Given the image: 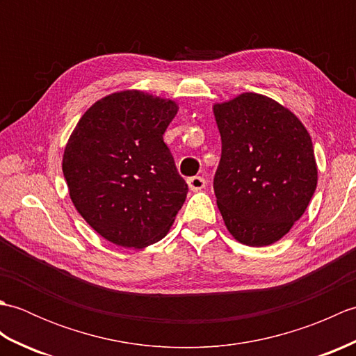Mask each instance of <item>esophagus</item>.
Returning a JSON list of instances; mask_svg holds the SVG:
<instances>
[{"instance_id": "1", "label": "esophagus", "mask_w": 356, "mask_h": 356, "mask_svg": "<svg viewBox=\"0 0 356 356\" xmlns=\"http://www.w3.org/2000/svg\"><path fill=\"white\" fill-rule=\"evenodd\" d=\"M186 182H188V186H190L191 191H199V190H203V188L207 186V180L203 179L202 176L190 177L186 180Z\"/></svg>"}]
</instances>
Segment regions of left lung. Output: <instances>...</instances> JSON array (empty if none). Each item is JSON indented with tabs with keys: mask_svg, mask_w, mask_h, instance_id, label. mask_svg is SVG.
<instances>
[{
	"mask_svg": "<svg viewBox=\"0 0 356 356\" xmlns=\"http://www.w3.org/2000/svg\"><path fill=\"white\" fill-rule=\"evenodd\" d=\"M222 157L214 193L240 243H275L303 216L316 188L314 145L283 105L257 93L214 105Z\"/></svg>",
	"mask_w": 356,
	"mask_h": 356,
	"instance_id": "left-lung-1",
	"label": "left lung"
}]
</instances>
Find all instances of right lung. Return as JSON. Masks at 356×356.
<instances>
[{
    "instance_id": "right-lung-1",
    "label": "right lung",
    "mask_w": 356,
    "mask_h": 356,
    "mask_svg": "<svg viewBox=\"0 0 356 356\" xmlns=\"http://www.w3.org/2000/svg\"><path fill=\"white\" fill-rule=\"evenodd\" d=\"M177 105L138 90L90 107L72 133L63 172L72 202L111 243L145 248L165 237L188 185L163 133Z\"/></svg>"
}]
</instances>
